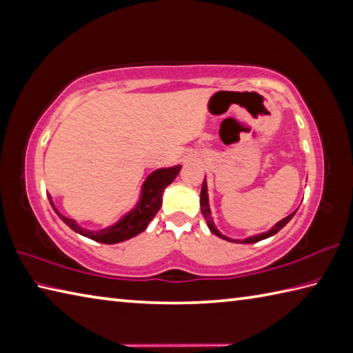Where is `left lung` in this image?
Segmentation results:
<instances>
[{
    "label": "left lung",
    "instance_id": "1",
    "mask_svg": "<svg viewBox=\"0 0 353 353\" xmlns=\"http://www.w3.org/2000/svg\"><path fill=\"white\" fill-rule=\"evenodd\" d=\"M199 205H201V214H203V216H204V219H205V223H208V225H209V229L212 230V234H215L216 236H219V238H223V239H228V241H234V243H243V244H252V243H258V241H261V239H265V238H269V236H272V235H275L276 232H280L285 224H288L292 218H294V215H295V212L294 214H290L289 216H285V218H283L280 223H276L274 228H272L269 232H264V234H259V235H254V236H249V238H245V239H241V241H239V239H229L228 236H224V235H221L219 234V230L215 228V224H214V221H212V218H210V208H209V196H208V184H205V179L203 181V188H201V195H199Z\"/></svg>",
    "mask_w": 353,
    "mask_h": 353
}]
</instances>
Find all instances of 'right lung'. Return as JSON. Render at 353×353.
I'll return each instance as SVG.
<instances>
[{"label":"right lung","mask_w":353,"mask_h":353,"mask_svg":"<svg viewBox=\"0 0 353 353\" xmlns=\"http://www.w3.org/2000/svg\"><path fill=\"white\" fill-rule=\"evenodd\" d=\"M179 170H181V165H174V168L158 169L155 172H152L143 184L141 199H139L137 208L119 219L117 224L110 225V228H105L103 230H88V229L79 228L73 219L59 214L55 205H53L50 196H49V201L52 204L53 210L57 212V215L61 218L72 230H75L77 234L84 235L90 239H94V241L104 243V244L121 243V241H125V239L141 234V232L148 228V224L154 219L157 212L159 210V208H161L164 189L174 181L176 175L179 174Z\"/></svg>","instance_id":"1"}]
</instances>
